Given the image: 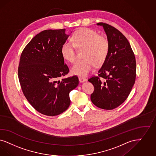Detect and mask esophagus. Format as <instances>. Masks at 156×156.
Returning <instances> with one entry per match:
<instances>
[{
	"mask_svg": "<svg viewBox=\"0 0 156 156\" xmlns=\"http://www.w3.org/2000/svg\"><path fill=\"white\" fill-rule=\"evenodd\" d=\"M79 81L80 82H83L85 81H86V79L84 78H82V77H79Z\"/></svg>",
	"mask_w": 156,
	"mask_h": 156,
	"instance_id": "obj_1",
	"label": "esophagus"
}]
</instances>
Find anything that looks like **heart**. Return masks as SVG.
<instances>
[{
	"label": "heart",
	"mask_w": 156,
	"mask_h": 156,
	"mask_svg": "<svg viewBox=\"0 0 156 156\" xmlns=\"http://www.w3.org/2000/svg\"><path fill=\"white\" fill-rule=\"evenodd\" d=\"M72 42H65L61 49L64 59L71 63L76 58V48L83 50V59L76 62L71 69L74 75L85 77L97 66L102 65L107 56L109 43L104 36L88 28H82L76 31L72 37Z\"/></svg>",
	"instance_id": "b5f03b06"
}]
</instances>
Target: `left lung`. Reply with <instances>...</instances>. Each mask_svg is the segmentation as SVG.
Returning <instances> with one entry per match:
<instances>
[{
	"instance_id": "obj_1",
	"label": "left lung",
	"mask_w": 156,
	"mask_h": 156,
	"mask_svg": "<svg viewBox=\"0 0 156 156\" xmlns=\"http://www.w3.org/2000/svg\"><path fill=\"white\" fill-rule=\"evenodd\" d=\"M109 43L107 56L98 76L88 80L94 87L91 101L97 107L113 109L127 99L136 78V61L128 40L115 27L99 22Z\"/></svg>"
}]
</instances>
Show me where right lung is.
I'll return each mask as SVG.
<instances>
[{"label":"right lung","instance_id":"add662e5","mask_svg":"<svg viewBox=\"0 0 156 156\" xmlns=\"http://www.w3.org/2000/svg\"><path fill=\"white\" fill-rule=\"evenodd\" d=\"M65 32L49 29L36 35L23 49L18 70L25 97L38 112L49 116L67 109L70 92L79 83L76 75L61 79L69 72L61 52L69 36Z\"/></svg>","mask_w":156,"mask_h":156}]
</instances>
